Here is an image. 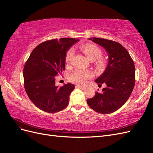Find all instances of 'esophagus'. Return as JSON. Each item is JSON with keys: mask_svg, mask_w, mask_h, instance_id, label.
I'll return each instance as SVG.
<instances>
[{"mask_svg": "<svg viewBox=\"0 0 153 153\" xmlns=\"http://www.w3.org/2000/svg\"><path fill=\"white\" fill-rule=\"evenodd\" d=\"M76 87L79 88V89H82V90H85V89H86V88H85V87H82V86H81V85H77Z\"/></svg>", "mask_w": 153, "mask_h": 153, "instance_id": "esophagus-1", "label": "esophagus"}]
</instances>
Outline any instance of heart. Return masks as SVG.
<instances>
[{"label": "heart", "instance_id": "b5f03b06", "mask_svg": "<svg viewBox=\"0 0 153 153\" xmlns=\"http://www.w3.org/2000/svg\"><path fill=\"white\" fill-rule=\"evenodd\" d=\"M81 49L82 52L84 53L87 59L91 61H94L95 60L100 58L102 55V51L94 44H85L82 46ZM74 53L73 50H69L66 53L65 57V62L67 64L71 62V58ZM104 61L102 59H99L97 62V65L99 67L103 66ZM93 76V74L90 71H82L80 69H77L69 75V79L72 82L76 83L77 84L84 85L87 82L88 79Z\"/></svg>", "mask_w": 153, "mask_h": 153}]
</instances>
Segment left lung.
Segmentation results:
<instances>
[{
  "label": "left lung",
  "mask_w": 153,
  "mask_h": 153,
  "mask_svg": "<svg viewBox=\"0 0 153 153\" xmlns=\"http://www.w3.org/2000/svg\"><path fill=\"white\" fill-rule=\"evenodd\" d=\"M102 47L108 53V64L95 82L105 84L102 92H97L87 103L96 112L108 114L117 110L126 102L135 83V68L127 50L114 41L102 38H89Z\"/></svg>",
  "instance_id": "8db88e82"
}]
</instances>
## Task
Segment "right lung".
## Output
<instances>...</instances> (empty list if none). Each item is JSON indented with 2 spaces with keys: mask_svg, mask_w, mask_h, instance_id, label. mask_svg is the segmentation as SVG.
Masks as SVG:
<instances>
[{
  "mask_svg": "<svg viewBox=\"0 0 153 153\" xmlns=\"http://www.w3.org/2000/svg\"><path fill=\"white\" fill-rule=\"evenodd\" d=\"M79 41L75 38L53 39L39 44L32 50L24 68V87L37 107L48 113L67 107L69 95L75 89L70 83L55 85V76L65 69L67 51Z\"/></svg>",
  "mask_w": 153,
  "mask_h": 153,
  "instance_id": "add662e5",
  "label": "right lung"
}]
</instances>
